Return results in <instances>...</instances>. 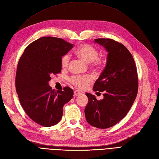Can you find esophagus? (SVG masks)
<instances>
[{
	"label": "esophagus",
	"instance_id": "1",
	"mask_svg": "<svg viewBox=\"0 0 159 159\" xmlns=\"http://www.w3.org/2000/svg\"><path fill=\"white\" fill-rule=\"evenodd\" d=\"M80 94H81V91H78V90L74 91V95H75V96H78V95H80Z\"/></svg>",
	"mask_w": 159,
	"mask_h": 159
}]
</instances>
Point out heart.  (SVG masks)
I'll use <instances>...</instances> for the list:
<instances>
[{
	"label": "heart",
	"instance_id": "obj_1",
	"mask_svg": "<svg viewBox=\"0 0 159 159\" xmlns=\"http://www.w3.org/2000/svg\"><path fill=\"white\" fill-rule=\"evenodd\" d=\"M75 54L81 59L87 63H92L94 66L99 67L102 64V60L98 58L99 53L94 47L88 44H85L78 48L75 51ZM70 63V56L66 54L61 59V65L62 68H66ZM70 82L80 88H84L91 81V78L89 75H73L69 79Z\"/></svg>",
	"mask_w": 159,
	"mask_h": 159
}]
</instances>
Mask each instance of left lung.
<instances>
[{"label": "left lung", "mask_w": 159, "mask_h": 159, "mask_svg": "<svg viewBox=\"0 0 159 159\" xmlns=\"http://www.w3.org/2000/svg\"><path fill=\"white\" fill-rule=\"evenodd\" d=\"M95 43L108 52L107 63L94 84V91L103 92L98 100L87 93L85 115L90 125L99 129L114 126L126 116L136 98L138 77L135 63L127 48L109 38H97Z\"/></svg>", "instance_id": "1"}]
</instances>
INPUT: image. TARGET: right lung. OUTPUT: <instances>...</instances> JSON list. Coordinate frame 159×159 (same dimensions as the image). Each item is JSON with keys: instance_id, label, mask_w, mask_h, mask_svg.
Instances as JSON below:
<instances>
[{"instance_id": "1", "label": "right lung", "mask_w": 159, "mask_h": 159, "mask_svg": "<svg viewBox=\"0 0 159 159\" xmlns=\"http://www.w3.org/2000/svg\"><path fill=\"white\" fill-rule=\"evenodd\" d=\"M74 45L61 38L46 36L32 42L19 60L16 89L20 104L34 121L44 127L55 125L63 115V106L74 91L52 89L51 75L61 70V59Z\"/></svg>"}]
</instances>
